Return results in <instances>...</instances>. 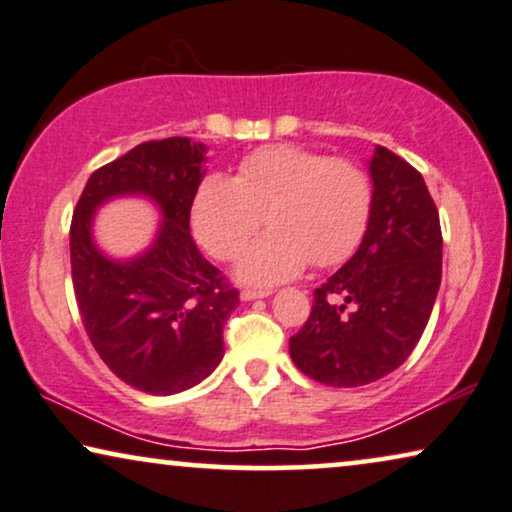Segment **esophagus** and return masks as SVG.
Here are the masks:
<instances>
[{"label": "esophagus", "mask_w": 512, "mask_h": 512, "mask_svg": "<svg viewBox=\"0 0 512 512\" xmlns=\"http://www.w3.org/2000/svg\"><path fill=\"white\" fill-rule=\"evenodd\" d=\"M269 295H271L269 290H243L241 299H243V302H252V299H262V297H269Z\"/></svg>", "instance_id": "obj_1"}]
</instances>
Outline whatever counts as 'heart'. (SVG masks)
I'll return each instance as SVG.
<instances>
[{
	"label": "heart",
	"instance_id": "1",
	"mask_svg": "<svg viewBox=\"0 0 512 512\" xmlns=\"http://www.w3.org/2000/svg\"><path fill=\"white\" fill-rule=\"evenodd\" d=\"M374 210L372 177L358 163L302 147H262L243 156L236 175L208 173L196 187L189 222L217 260H234L236 278L276 285L316 267H337L363 243Z\"/></svg>",
	"mask_w": 512,
	"mask_h": 512
}]
</instances>
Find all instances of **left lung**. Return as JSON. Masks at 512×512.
<instances>
[{"mask_svg":"<svg viewBox=\"0 0 512 512\" xmlns=\"http://www.w3.org/2000/svg\"><path fill=\"white\" fill-rule=\"evenodd\" d=\"M374 210L356 255L313 290L290 358L325 386L372 384L410 358L442 278L438 208L419 170L386 147L370 163Z\"/></svg>","mask_w":512,"mask_h":512,"instance_id":"obj_1","label":"left lung"}]
</instances>
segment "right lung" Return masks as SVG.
Wrapping results in <instances>:
<instances>
[{
  "mask_svg": "<svg viewBox=\"0 0 512 512\" xmlns=\"http://www.w3.org/2000/svg\"><path fill=\"white\" fill-rule=\"evenodd\" d=\"M208 147L189 138L142 142L88 177L70 229L72 283L88 339L128 386L173 395L201 384L224 356L222 327L238 306L189 234ZM147 198L162 222L133 258L107 256L94 213L114 198Z\"/></svg>",
  "mask_w": 512,
  "mask_h": 512,
  "instance_id": "1",
  "label": "right lung"
}]
</instances>
